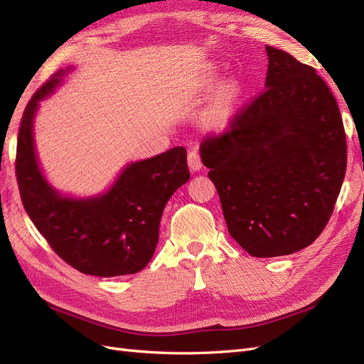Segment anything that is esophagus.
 Listing matches in <instances>:
<instances>
[{
	"instance_id": "34e87169",
	"label": "esophagus",
	"mask_w": 364,
	"mask_h": 364,
	"mask_svg": "<svg viewBox=\"0 0 364 364\" xmlns=\"http://www.w3.org/2000/svg\"><path fill=\"white\" fill-rule=\"evenodd\" d=\"M188 165L193 171H199L202 168V159L199 156V151L191 150L188 153Z\"/></svg>"
}]
</instances>
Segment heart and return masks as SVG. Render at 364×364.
<instances>
[{"label":"heart","mask_w":364,"mask_h":364,"mask_svg":"<svg viewBox=\"0 0 364 364\" xmlns=\"http://www.w3.org/2000/svg\"><path fill=\"white\" fill-rule=\"evenodd\" d=\"M232 100H234V92L230 90H225L220 92L215 103L206 114V123L214 129L225 127V124L228 123L229 107L232 105Z\"/></svg>","instance_id":"1"}]
</instances>
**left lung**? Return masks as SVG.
<instances>
[{
	"label": "left lung",
	"mask_w": 364,
	"mask_h": 364,
	"mask_svg": "<svg viewBox=\"0 0 364 364\" xmlns=\"http://www.w3.org/2000/svg\"><path fill=\"white\" fill-rule=\"evenodd\" d=\"M264 91L200 144L228 230L249 255L272 258L322 234L346 173V136L316 70L266 47Z\"/></svg>",
	"instance_id": "8db88e82"
}]
</instances>
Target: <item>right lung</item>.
Returning <instances> with one entry per match:
<instances>
[{
	"label": "right lung",
	"instance_id": "obj_1",
	"mask_svg": "<svg viewBox=\"0 0 364 364\" xmlns=\"http://www.w3.org/2000/svg\"><path fill=\"white\" fill-rule=\"evenodd\" d=\"M74 68H62L31 97L21 121L16 179L31 222L70 266L85 274L112 278L144 269L155 253L159 223L171 194L190 179L186 150L173 147L129 162L100 194H62L48 182L38 159L35 118L41 102Z\"/></svg>",
	"mask_w": 364,
	"mask_h": 364
}]
</instances>
